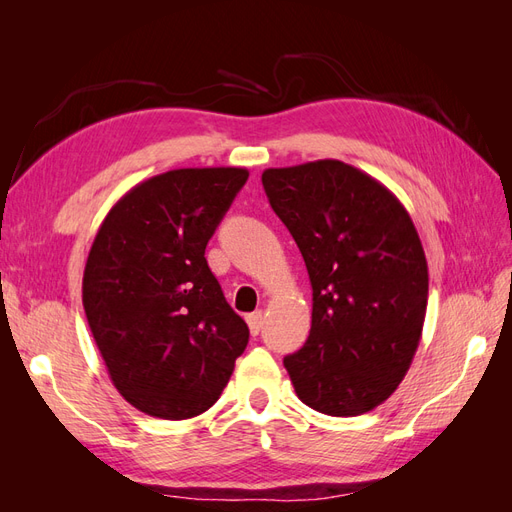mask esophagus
Returning a JSON list of instances; mask_svg holds the SVG:
<instances>
[{
    "label": "esophagus",
    "instance_id": "esophagus-1",
    "mask_svg": "<svg viewBox=\"0 0 512 512\" xmlns=\"http://www.w3.org/2000/svg\"><path fill=\"white\" fill-rule=\"evenodd\" d=\"M262 322H265V314H262V312H254V314L247 316V327H250V333H252V335H258V333H260Z\"/></svg>",
    "mask_w": 512,
    "mask_h": 512
}]
</instances>
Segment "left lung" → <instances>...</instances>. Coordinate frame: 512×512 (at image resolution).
Returning a JSON list of instances; mask_svg holds the SVG:
<instances>
[{
  "label": "left lung",
  "mask_w": 512,
  "mask_h": 512,
  "mask_svg": "<svg viewBox=\"0 0 512 512\" xmlns=\"http://www.w3.org/2000/svg\"><path fill=\"white\" fill-rule=\"evenodd\" d=\"M269 203L312 282V329L284 365L305 406L359 416L389 399L421 342L429 273L406 207L339 160L267 168Z\"/></svg>",
  "instance_id": "obj_1"
}]
</instances>
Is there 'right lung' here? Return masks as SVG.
<instances>
[{
	"mask_svg": "<svg viewBox=\"0 0 512 512\" xmlns=\"http://www.w3.org/2000/svg\"><path fill=\"white\" fill-rule=\"evenodd\" d=\"M247 177L235 166L151 177L117 200L91 245V335L115 389L149 416L183 421L209 410L250 339L205 258Z\"/></svg>",
	"mask_w": 512,
	"mask_h": 512,
	"instance_id": "add662e5",
	"label": "right lung"
}]
</instances>
